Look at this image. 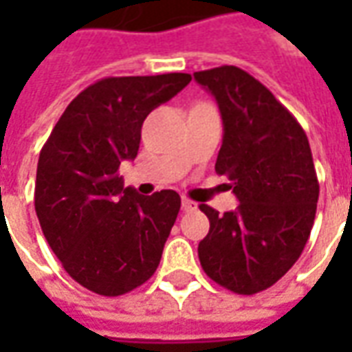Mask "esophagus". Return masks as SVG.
<instances>
[{"label": "esophagus", "mask_w": 352, "mask_h": 352, "mask_svg": "<svg viewBox=\"0 0 352 352\" xmlns=\"http://www.w3.org/2000/svg\"><path fill=\"white\" fill-rule=\"evenodd\" d=\"M181 206H183V211H186V213L198 209V204H196V201H192V199H186V198H183V204H181Z\"/></svg>", "instance_id": "34e87169"}]
</instances>
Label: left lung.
I'll return each mask as SVG.
<instances>
[{"instance_id":"1","label":"left lung","mask_w":352,"mask_h":352,"mask_svg":"<svg viewBox=\"0 0 352 352\" xmlns=\"http://www.w3.org/2000/svg\"><path fill=\"white\" fill-rule=\"evenodd\" d=\"M214 96L224 135L214 169L232 181L236 211L199 206L209 234L198 245L204 272L236 294H256L285 275L309 239L318 201L309 141L288 109L236 65L196 72Z\"/></svg>"}]
</instances>
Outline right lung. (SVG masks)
Segmentation results:
<instances>
[{"label":"right lung","mask_w":352,"mask_h":352,"mask_svg":"<svg viewBox=\"0 0 352 352\" xmlns=\"http://www.w3.org/2000/svg\"><path fill=\"white\" fill-rule=\"evenodd\" d=\"M192 77H107L67 105L43 145L35 213L50 249L79 285L101 296L141 287L160 264L181 198L124 186L120 162L133 160L148 113Z\"/></svg>","instance_id":"right-lung-1"}]
</instances>
